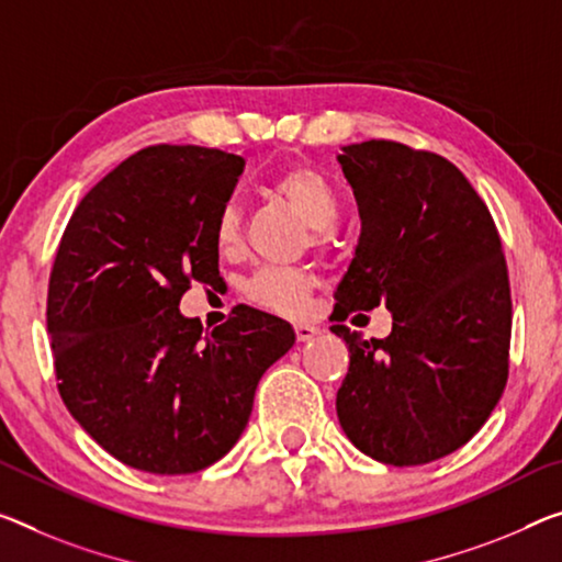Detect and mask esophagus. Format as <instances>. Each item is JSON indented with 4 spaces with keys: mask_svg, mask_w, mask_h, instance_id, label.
<instances>
[{
    "mask_svg": "<svg viewBox=\"0 0 562 562\" xmlns=\"http://www.w3.org/2000/svg\"><path fill=\"white\" fill-rule=\"evenodd\" d=\"M318 326H314V324H306V322H299L296 324V339L299 341H308V339H314V336H318Z\"/></svg>",
    "mask_w": 562,
    "mask_h": 562,
    "instance_id": "esophagus-1",
    "label": "esophagus"
}]
</instances>
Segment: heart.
<instances>
[{
	"label": "heart",
	"mask_w": 562,
	"mask_h": 562,
	"mask_svg": "<svg viewBox=\"0 0 562 562\" xmlns=\"http://www.w3.org/2000/svg\"><path fill=\"white\" fill-rule=\"evenodd\" d=\"M271 193L296 211L318 238L326 236L339 218V195L324 172L311 166H289L271 178ZM215 248L233 254L240 244V215L233 203H226L213 226ZM311 293V276L301 269H263L246 283V296L256 306L276 314L301 316L306 311Z\"/></svg>",
	"instance_id": "1"
}]
</instances>
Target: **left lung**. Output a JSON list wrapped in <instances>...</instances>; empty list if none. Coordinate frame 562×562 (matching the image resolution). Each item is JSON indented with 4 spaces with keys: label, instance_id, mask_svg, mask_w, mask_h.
I'll use <instances>...</instances> for the list:
<instances>
[{
    "label": "left lung",
    "instance_id": "8db88e82",
    "mask_svg": "<svg viewBox=\"0 0 562 562\" xmlns=\"http://www.w3.org/2000/svg\"><path fill=\"white\" fill-rule=\"evenodd\" d=\"M336 160L361 233L334 316L392 314L386 339L331 326L349 347L336 414L371 460L427 464L468 445L503 396L513 331L503 244L487 205L442 155L367 140Z\"/></svg>",
    "mask_w": 562,
    "mask_h": 562
}]
</instances>
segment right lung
<instances>
[{
	"label": "right lung",
	"instance_id": "obj_1",
	"mask_svg": "<svg viewBox=\"0 0 562 562\" xmlns=\"http://www.w3.org/2000/svg\"><path fill=\"white\" fill-rule=\"evenodd\" d=\"M246 160L153 145L77 205L49 273L47 329L65 407L102 450L153 474L205 470L244 435L263 371L296 334L236 306L203 334L180 314L221 281L213 226Z\"/></svg>",
	"mask_w": 562,
	"mask_h": 562
}]
</instances>
